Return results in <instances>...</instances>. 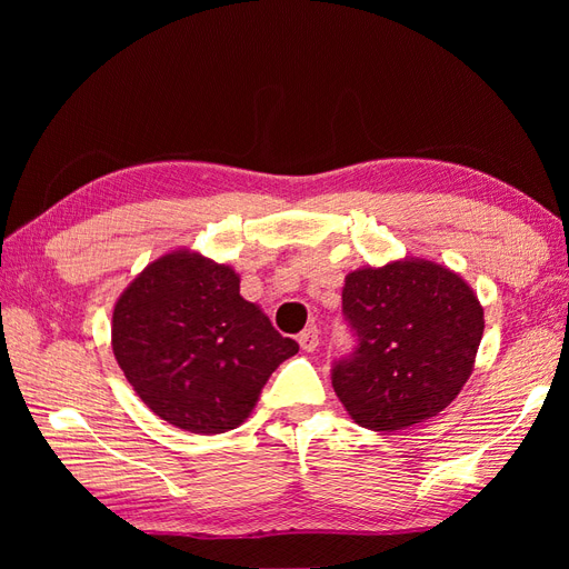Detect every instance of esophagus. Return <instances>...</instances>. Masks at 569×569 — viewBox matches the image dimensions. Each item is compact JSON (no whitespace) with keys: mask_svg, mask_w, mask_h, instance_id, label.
Instances as JSON below:
<instances>
[{"mask_svg":"<svg viewBox=\"0 0 569 569\" xmlns=\"http://www.w3.org/2000/svg\"><path fill=\"white\" fill-rule=\"evenodd\" d=\"M299 343H301L303 351H316L320 347V330H318V327L316 325L306 327V330L299 335Z\"/></svg>","mask_w":569,"mask_h":569,"instance_id":"1","label":"esophagus"}]
</instances>
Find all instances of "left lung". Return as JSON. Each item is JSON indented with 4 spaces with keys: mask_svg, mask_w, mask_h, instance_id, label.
I'll return each mask as SVG.
<instances>
[{
    "mask_svg": "<svg viewBox=\"0 0 569 569\" xmlns=\"http://www.w3.org/2000/svg\"><path fill=\"white\" fill-rule=\"evenodd\" d=\"M341 308L358 337L332 387L353 422L396 432L439 416L470 380L485 308L451 268L401 258L347 274Z\"/></svg>",
    "mask_w": 569,
    "mask_h": 569,
    "instance_id": "obj_1",
    "label": "left lung"
}]
</instances>
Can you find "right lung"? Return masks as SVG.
<instances>
[{
	"label": "right lung",
	"mask_w": 569,
	"mask_h": 569,
	"mask_svg": "<svg viewBox=\"0 0 569 569\" xmlns=\"http://www.w3.org/2000/svg\"><path fill=\"white\" fill-rule=\"evenodd\" d=\"M111 347L126 380L168 425L222 435L242 425L299 343L239 295V274L199 251L151 261L113 306Z\"/></svg>",
	"instance_id": "1"
}]
</instances>
